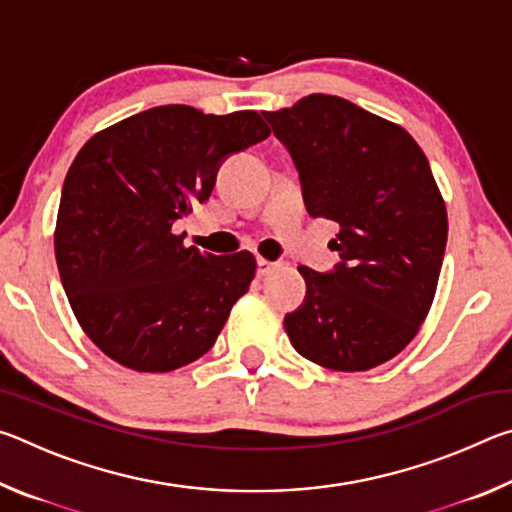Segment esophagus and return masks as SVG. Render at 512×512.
<instances>
[{"label": "esophagus", "mask_w": 512, "mask_h": 512, "mask_svg": "<svg viewBox=\"0 0 512 512\" xmlns=\"http://www.w3.org/2000/svg\"><path fill=\"white\" fill-rule=\"evenodd\" d=\"M277 266H280V264H277V262H268V259H262V257H259V259H257V275H259V277H264V275L271 273L273 268H277Z\"/></svg>", "instance_id": "34e87169"}]
</instances>
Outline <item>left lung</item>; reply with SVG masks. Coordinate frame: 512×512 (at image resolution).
<instances>
[{
	"instance_id": "left-lung-1",
	"label": "left lung",
	"mask_w": 512,
	"mask_h": 512,
	"mask_svg": "<svg viewBox=\"0 0 512 512\" xmlns=\"http://www.w3.org/2000/svg\"><path fill=\"white\" fill-rule=\"evenodd\" d=\"M296 164L309 216L341 225L332 271L300 266L302 305L284 316L302 357L370 370L418 334L436 293L447 212L427 155L404 128L332 94L262 112Z\"/></svg>"
}]
</instances>
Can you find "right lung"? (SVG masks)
<instances>
[{
    "mask_svg": "<svg viewBox=\"0 0 512 512\" xmlns=\"http://www.w3.org/2000/svg\"><path fill=\"white\" fill-rule=\"evenodd\" d=\"M271 135L255 110L158 106L106 128L67 171L56 262L83 332L112 361L169 372L212 348L255 257L183 246L173 225L210 198L225 158Z\"/></svg>",
    "mask_w": 512,
    "mask_h": 512,
    "instance_id": "obj_1",
    "label": "right lung"
}]
</instances>
